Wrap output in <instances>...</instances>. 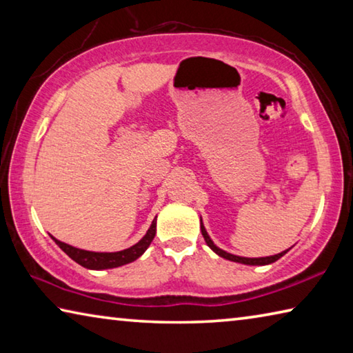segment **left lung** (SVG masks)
I'll return each instance as SVG.
<instances>
[{"mask_svg": "<svg viewBox=\"0 0 353 353\" xmlns=\"http://www.w3.org/2000/svg\"><path fill=\"white\" fill-rule=\"evenodd\" d=\"M201 232H202V236H204L205 243L208 244V248H212V249L214 250V252H216L219 256H223V259H227V260H230V261L243 263V265H260V266H261V265H270V263L277 261V260L280 259V256H283L286 252H288V250H285V252H280V254L272 255V256H261V259H244V256L232 255V254H229V252H225V250H223V249H219V248L214 246L213 241L210 240V236L207 235L204 225H202V221H201Z\"/></svg>", "mask_w": 353, "mask_h": 353, "instance_id": "1", "label": "left lung"}]
</instances>
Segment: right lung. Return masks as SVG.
I'll return each mask as SVG.
<instances>
[{
  "label": "right lung",
  "mask_w": 353,
  "mask_h": 353,
  "mask_svg": "<svg viewBox=\"0 0 353 353\" xmlns=\"http://www.w3.org/2000/svg\"><path fill=\"white\" fill-rule=\"evenodd\" d=\"M155 224L157 223H155L154 219L151 227H149V230L146 232V235L143 236L139 243L134 244V246L129 249L119 250V252H90V250H82L70 246V244L59 241L56 238H52V240L56 241L57 246L61 248L71 260L79 263L81 266L87 268V270H110V268H118L126 265V263L134 261L145 252L155 236Z\"/></svg>",
  "instance_id": "1"
}]
</instances>
